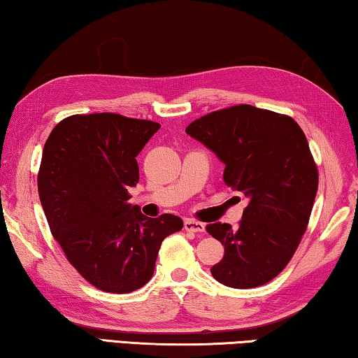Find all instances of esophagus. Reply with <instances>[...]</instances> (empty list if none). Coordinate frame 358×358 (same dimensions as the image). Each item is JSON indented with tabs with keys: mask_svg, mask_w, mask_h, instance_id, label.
Returning <instances> with one entry per match:
<instances>
[{
	"mask_svg": "<svg viewBox=\"0 0 358 358\" xmlns=\"http://www.w3.org/2000/svg\"><path fill=\"white\" fill-rule=\"evenodd\" d=\"M185 230L192 231V233H201V231H205V224L200 222V220L186 219L185 220Z\"/></svg>",
	"mask_w": 358,
	"mask_h": 358,
	"instance_id": "esophagus-1",
	"label": "esophagus"
}]
</instances>
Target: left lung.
Here are the masks:
<instances>
[{
	"label": "left lung",
	"mask_w": 358,
	"mask_h": 358,
	"mask_svg": "<svg viewBox=\"0 0 358 358\" xmlns=\"http://www.w3.org/2000/svg\"><path fill=\"white\" fill-rule=\"evenodd\" d=\"M186 133L216 153L225 185L249 199L238 230L206 225L224 245L211 274L230 288L262 287L287 268L307 230L317 191L307 138L289 115L250 105L206 114Z\"/></svg>",
	"instance_id": "1"
}]
</instances>
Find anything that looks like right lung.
I'll list each match as a JSON object with an SVG mask.
<instances>
[{
    "mask_svg": "<svg viewBox=\"0 0 358 358\" xmlns=\"http://www.w3.org/2000/svg\"><path fill=\"white\" fill-rule=\"evenodd\" d=\"M159 123L120 114H75L53 128L37 175L51 235L83 278L127 294L150 280L164 238L183 229L173 214L147 217L128 203L136 157Z\"/></svg>",
    "mask_w": 358,
    "mask_h": 358,
    "instance_id": "add662e5",
    "label": "right lung"
}]
</instances>
